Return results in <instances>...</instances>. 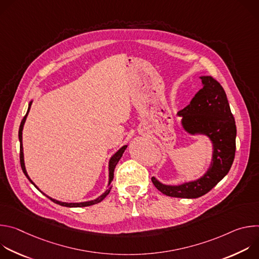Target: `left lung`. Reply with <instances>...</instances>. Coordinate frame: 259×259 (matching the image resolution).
<instances>
[{
  "label": "left lung",
  "instance_id": "8db88e82",
  "mask_svg": "<svg viewBox=\"0 0 259 259\" xmlns=\"http://www.w3.org/2000/svg\"><path fill=\"white\" fill-rule=\"evenodd\" d=\"M200 79L203 88L177 115L182 118L181 125L188 133L209 137L213 147L211 164L199 179L178 186H167L152 177L154 186L168 197L196 199L204 196L229 173L235 159L237 128L227 94L211 76Z\"/></svg>",
  "mask_w": 259,
  "mask_h": 259
}]
</instances>
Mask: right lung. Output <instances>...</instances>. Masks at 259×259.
<instances>
[{
  "mask_svg": "<svg viewBox=\"0 0 259 259\" xmlns=\"http://www.w3.org/2000/svg\"><path fill=\"white\" fill-rule=\"evenodd\" d=\"M31 102L32 101H30L29 102V104H28V108H27V112H26V115L24 116V118L22 119V121H21V123H20V127H19V131H18V137H19V141H20V165H21V169H22V171H23V173L25 174V176L27 177V179L33 184V186L39 190V188L35 186V184L31 181V179L29 178V176L27 175V172H26V170H25V166H24V159H23V147H22V129H23V125H24V123H25V120H26V117H27V115H28V112H29V109H30V106H31ZM127 149V145H124V146H122L121 149L112 157L110 158V160H109V163H108V171H109V173H108V188H107V190L101 195V196H99L98 198H96L95 200H92V201H88V202H81V203H65V202H60V201H57V200H55V199H52V198H50V197H48V196H46L44 193V195L47 197V198H49L51 201H53L54 203H56V204H58V205H60V206H64V207H87V206H91V205H94V204H97V203H99V202H101L108 194H109V192H110V189H112V181H113V179H114V171H115V168H116V165L118 164V162L120 161V159L122 158V156H123V154H124V152H125V150ZM40 191V190H39ZM41 192V191H40Z\"/></svg>",
  "mask_w": 259,
  "mask_h": 259,
  "instance_id": "right-lung-1",
  "label": "right lung"
}]
</instances>
